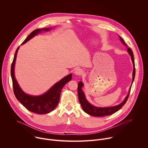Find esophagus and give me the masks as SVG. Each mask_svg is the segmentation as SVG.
Returning <instances> with one entry per match:
<instances>
[{
    "mask_svg": "<svg viewBox=\"0 0 148 148\" xmlns=\"http://www.w3.org/2000/svg\"><path fill=\"white\" fill-rule=\"evenodd\" d=\"M82 73H83L82 70L81 69H79V68L75 69V70L74 71V74L76 75H81Z\"/></svg>",
    "mask_w": 148,
    "mask_h": 148,
    "instance_id": "34e87169",
    "label": "esophagus"
}]
</instances>
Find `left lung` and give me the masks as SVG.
Segmentation results:
<instances>
[{
	"mask_svg": "<svg viewBox=\"0 0 148 148\" xmlns=\"http://www.w3.org/2000/svg\"><path fill=\"white\" fill-rule=\"evenodd\" d=\"M119 38L120 40L122 42V43L125 45L126 46H127L126 45V43L124 42L123 40L121 37L120 36ZM128 52L130 54V55L131 57V59L133 62V66H134V71H133V74H132V84L134 82V78H135V62H134V54L132 50L130 48H128ZM84 86V84L82 82V81H79L78 84V99L79 101V103L81 105L83 111L86 112L87 114L94 116H107L110 115H112L116 112H117L118 110H119L123 105L126 103V101L128 100V98L130 95V93L131 91V86L130 88L129 92L127 95V96L126 97L125 99L122 102H121L120 104L116 105V106L114 107H95L94 105H91L90 103L87 100L85 95H84V92L82 90V87Z\"/></svg>",
	"mask_w": 148,
	"mask_h": 148,
	"instance_id": "8db88e82",
	"label": "left lung"
}]
</instances>
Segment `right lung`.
Returning a JSON list of instances; mask_svg holds the SVG:
<instances>
[{
	"mask_svg": "<svg viewBox=\"0 0 148 148\" xmlns=\"http://www.w3.org/2000/svg\"><path fill=\"white\" fill-rule=\"evenodd\" d=\"M50 28H46L43 29H36L33 31L25 40L22 43L23 45L27 41L37 35L41 31H49ZM19 47L17 49L15 55L11 66V77L13 82V92L17 99L22 103L23 106L29 111L38 114H47L54 110L58 105L60 100V97L61 90L67 82H69L72 78V74H70L67 76L61 79L60 81L56 83L45 94L38 95H30L23 91L20 87L17 81L14 76V68L17 53Z\"/></svg>",
	"mask_w": 148,
	"mask_h": 148,
	"instance_id": "1",
	"label": "right lung"
}]
</instances>
